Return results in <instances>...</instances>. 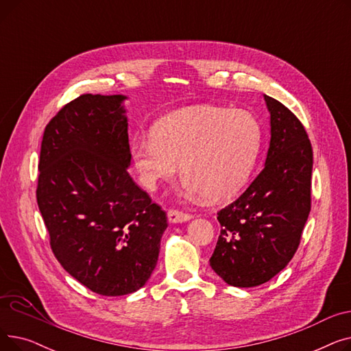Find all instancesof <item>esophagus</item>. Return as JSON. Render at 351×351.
<instances>
[{
    "instance_id": "1",
    "label": "esophagus",
    "mask_w": 351,
    "mask_h": 351,
    "mask_svg": "<svg viewBox=\"0 0 351 351\" xmlns=\"http://www.w3.org/2000/svg\"><path fill=\"white\" fill-rule=\"evenodd\" d=\"M168 219L172 223H180V222H186V220L192 219V215L188 212H183L179 209H169L168 210Z\"/></svg>"
}]
</instances>
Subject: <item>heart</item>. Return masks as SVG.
Returning a JSON list of instances; mask_svg holds the SVG:
<instances>
[{
  "label": "heart",
  "mask_w": 351,
  "mask_h": 351,
  "mask_svg": "<svg viewBox=\"0 0 351 351\" xmlns=\"http://www.w3.org/2000/svg\"><path fill=\"white\" fill-rule=\"evenodd\" d=\"M262 145V126L246 110L193 106L158 121L151 136H136L131 155L141 183L155 189L179 163L185 188L226 199L247 180Z\"/></svg>",
  "instance_id": "obj_1"
}]
</instances>
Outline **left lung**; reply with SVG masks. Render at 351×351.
<instances>
[{
  "instance_id": "left-lung-1",
  "label": "left lung",
  "mask_w": 351,
  "mask_h": 351,
  "mask_svg": "<svg viewBox=\"0 0 351 351\" xmlns=\"http://www.w3.org/2000/svg\"><path fill=\"white\" fill-rule=\"evenodd\" d=\"M270 146L263 171L217 212L220 234L212 269L228 285L254 287L283 270L296 253L311 209L313 147L303 123L265 95Z\"/></svg>"
}]
</instances>
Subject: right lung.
<instances>
[{
	"instance_id": "1",
	"label": "right lung",
	"mask_w": 351,
	"mask_h": 351,
	"mask_svg": "<svg viewBox=\"0 0 351 351\" xmlns=\"http://www.w3.org/2000/svg\"><path fill=\"white\" fill-rule=\"evenodd\" d=\"M123 95L84 94L45 126L36 202L61 266L102 296L141 289L156 266L166 212L141 189Z\"/></svg>"
}]
</instances>
